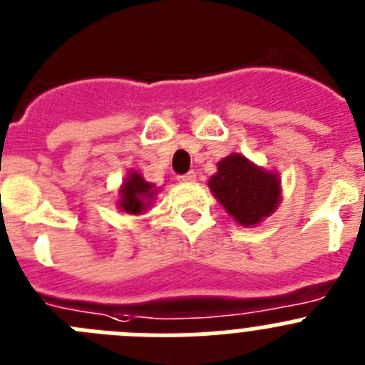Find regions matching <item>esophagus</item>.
<instances>
[{"instance_id":"esophagus-1","label":"esophagus","mask_w":365,"mask_h":365,"mask_svg":"<svg viewBox=\"0 0 365 365\" xmlns=\"http://www.w3.org/2000/svg\"><path fill=\"white\" fill-rule=\"evenodd\" d=\"M195 179H197V175H195L193 172H188V173H185V175L177 177V180H179V182H182V185H190V182H193Z\"/></svg>"}]
</instances>
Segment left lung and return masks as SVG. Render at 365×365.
<instances>
[{
  "label": "left lung",
  "instance_id": "1",
  "mask_svg": "<svg viewBox=\"0 0 365 365\" xmlns=\"http://www.w3.org/2000/svg\"><path fill=\"white\" fill-rule=\"evenodd\" d=\"M208 188L227 214L241 227H257L276 212L282 201V179L272 170L257 166L241 153L217 163Z\"/></svg>",
  "mask_w": 365,
  "mask_h": 365
}]
</instances>
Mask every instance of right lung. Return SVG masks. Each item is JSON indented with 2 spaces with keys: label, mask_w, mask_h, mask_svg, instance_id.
Segmentation results:
<instances>
[{
  "label": "right lung",
  "mask_w": 365,
  "mask_h": 365,
  "mask_svg": "<svg viewBox=\"0 0 365 365\" xmlns=\"http://www.w3.org/2000/svg\"><path fill=\"white\" fill-rule=\"evenodd\" d=\"M157 192L159 188L148 182L143 173H138L137 170H130L118 188L117 208L130 215L146 214L153 205Z\"/></svg>",
  "instance_id": "right-lung-1"
}]
</instances>
